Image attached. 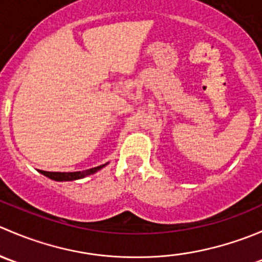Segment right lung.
<instances>
[{"instance_id": "1", "label": "right lung", "mask_w": 262, "mask_h": 262, "mask_svg": "<svg viewBox=\"0 0 262 262\" xmlns=\"http://www.w3.org/2000/svg\"><path fill=\"white\" fill-rule=\"evenodd\" d=\"M107 163H105V165H100V166H97V167H92V168H90V170L76 171V172H48V171H41V170H39V172H40L41 175L49 178L50 180H54V181H75V180H80V179H83V178H86V176H90V175H92V173L97 172V171L101 170L102 167H105Z\"/></svg>"}]
</instances>
